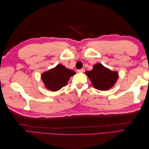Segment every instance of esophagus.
I'll return each mask as SVG.
<instances>
[{
  "instance_id": "obj_1",
  "label": "esophagus",
  "mask_w": 149,
  "mask_h": 149,
  "mask_svg": "<svg viewBox=\"0 0 149 149\" xmlns=\"http://www.w3.org/2000/svg\"><path fill=\"white\" fill-rule=\"evenodd\" d=\"M77 72H80V73H83V72H84V68H81V69L78 70Z\"/></svg>"
}]
</instances>
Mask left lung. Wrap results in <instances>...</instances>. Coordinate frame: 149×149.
Returning <instances> with one entry per match:
<instances>
[{
    "label": "left lung",
    "instance_id": "1",
    "mask_svg": "<svg viewBox=\"0 0 149 149\" xmlns=\"http://www.w3.org/2000/svg\"><path fill=\"white\" fill-rule=\"evenodd\" d=\"M93 86L99 90H107L112 88L118 78V72L111 71L100 63L94 65L93 70L85 72Z\"/></svg>",
    "mask_w": 149,
    "mask_h": 149
}]
</instances>
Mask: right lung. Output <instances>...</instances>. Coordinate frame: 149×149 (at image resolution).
<instances>
[{
  "label": "right lung",
  "mask_w": 149,
  "mask_h": 149,
  "mask_svg": "<svg viewBox=\"0 0 149 149\" xmlns=\"http://www.w3.org/2000/svg\"><path fill=\"white\" fill-rule=\"evenodd\" d=\"M75 74L76 73L72 70L59 64L49 71L43 72L42 74V79L46 88L56 91L66 86L70 78Z\"/></svg>",
  "instance_id": "right-lung-1"
}]
</instances>
